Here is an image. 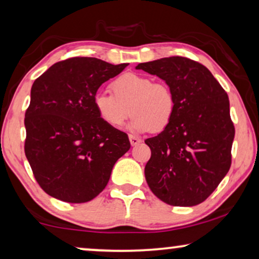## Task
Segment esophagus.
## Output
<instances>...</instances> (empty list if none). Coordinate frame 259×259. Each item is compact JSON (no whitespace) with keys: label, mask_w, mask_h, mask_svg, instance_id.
<instances>
[{"label":"esophagus","mask_w":259,"mask_h":259,"mask_svg":"<svg viewBox=\"0 0 259 259\" xmlns=\"http://www.w3.org/2000/svg\"><path fill=\"white\" fill-rule=\"evenodd\" d=\"M128 138H130L131 145H132V146H137L138 144H140V142H141V139L134 137V136H132V134H130Z\"/></svg>","instance_id":"1"}]
</instances>
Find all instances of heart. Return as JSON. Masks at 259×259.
I'll list each match as a JSON object with an SVG mask.
<instances>
[{
    "mask_svg": "<svg viewBox=\"0 0 259 259\" xmlns=\"http://www.w3.org/2000/svg\"><path fill=\"white\" fill-rule=\"evenodd\" d=\"M112 93L97 92L93 98L99 118L119 128L131 114V127L139 132H161L169 125L176 110L173 89L166 83L138 73H125L111 83Z\"/></svg>",
    "mask_w": 259,
    "mask_h": 259,
    "instance_id": "1",
    "label": "heart"
}]
</instances>
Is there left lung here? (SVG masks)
I'll return each instance as SVG.
<instances>
[{"instance_id": "left-lung-1", "label": "left lung", "mask_w": 259, "mask_h": 259, "mask_svg": "<svg viewBox=\"0 0 259 259\" xmlns=\"http://www.w3.org/2000/svg\"><path fill=\"white\" fill-rule=\"evenodd\" d=\"M137 69L163 79L176 98L169 125L145 140L152 153L145 167L146 181L164 203L200 204L231 166L235 126L227 92L207 67L186 57L140 63Z\"/></svg>"}]
</instances>
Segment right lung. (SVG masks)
Returning a JSON list of instances; mask_svg holds the SVG:
<instances>
[{"instance_id":"obj_1","label":"right lung","mask_w":259,"mask_h":259,"mask_svg":"<svg viewBox=\"0 0 259 259\" xmlns=\"http://www.w3.org/2000/svg\"><path fill=\"white\" fill-rule=\"evenodd\" d=\"M126 66L72 57L33 81L24 152L37 183L50 196L69 203L93 200L130 149L127 134L104 122L93 104L100 85Z\"/></svg>"}]
</instances>
